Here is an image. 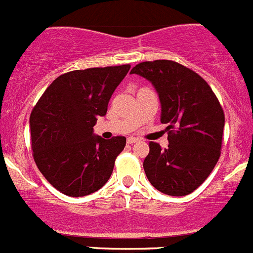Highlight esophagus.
Segmentation results:
<instances>
[{
  "mask_svg": "<svg viewBox=\"0 0 253 253\" xmlns=\"http://www.w3.org/2000/svg\"><path fill=\"white\" fill-rule=\"evenodd\" d=\"M136 141H137V139H136V137H134V136H129L126 139L127 144H134V142H136Z\"/></svg>",
  "mask_w": 253,
  "mask_h": 253,
  "instance_id": "1",
  "label": "esophagus"
}]
</instances>
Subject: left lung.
Returning <instances> with one entry per match:
<instances>
[{
  "instance_id": "obj_1",
  "label": "left lung",
  "mask_w": 253,
  "mask_h": 253,
  "mask_svg": "<svg viewBox=\"0 0 253 253\" xmlns=\"http://www.w3.org/2000/svg\"><path fill=\"white\" fill-rule=\"evenodd\" d=\"M130 74L152 84L161 103V123L169 124V147L150 142L144 169L150 183L169 196L196 191L220 157L225 117L211 86L188 67L171 61L140 62Z\"/></svg>"
}]
</instances>
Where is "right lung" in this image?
I'll use <instances>...</instances> for the list:
<instances>
[{
	"mask_svg": "<svg viewBox=\"0 0 253 253\" xmlns=\"http://www.w3.org/2000/svg\"><path fill=\"white\" fill-rule=\"evenodd\" d=\"M130 65L92 67L61 75L45 89L29 118L33 157L52 187L70 197L98 191L123 151L124 136L93 132Z\"/></svg>",
	"mask_w": 253,
	"mask_h": 253,
	"instance_id": "add662e5",
	"label": "right lung"
}]
</instances>
